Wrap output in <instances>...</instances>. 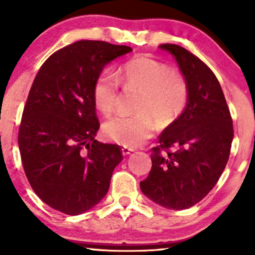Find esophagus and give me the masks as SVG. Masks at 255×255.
I'll return each instance as SVG.
<instances>
[{
	"mask_svg": "<svg viewBox=\"0 0 255 255\" xmlns=\"http://www.w3.org/2000/svg\"><path fill=\"white\" fill-rule=\"evenodd\" d=\"M122 150H123V154H124V155H128V154H130V153L131 152H133V150H135V149H133V148H130V147H123V148H122Z\"/></svg>",
	"mask_w": 255,
	"mask_h": 255,
	"instance_id": "1",
	"label": "esophagus"
}]
</instances>
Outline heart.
Segmentation results:
<instances>
[{"instance_id":"heart-1","label":"heart","mask_w":255,"mask_h":255,"mask_svg":"<svg viewBox=\"0 0 255 255\" xmlns=\"http://www.w3.org/2000/svg\"><path fill=\"white\" fill-rule=\"evenodd\" d=\"M124 89L139 92L133 116H117L105 124L106 136L125 147L143 143L153 135L155 122L166 128L176 122L185 112L190 97L188 83L181 73L171 70L165 63L150 57H136L125 62L116 76L102 73L92 86L96 108L109 117L116 111Z\"/></svg>"}]
</instances>
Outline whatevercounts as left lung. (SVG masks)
Returning a JSON list of instances; mask_svg holds the SVG:
<instances>
[{"label":"left lung","instance_id":"1","mask_svg":"<svg viewBox=\"0 0 255 255\" xmlns=\"http://www.w3.org/2000/svg\"><path fill=\"white\" fill-rule=\"evenodd\" d=\"M176 59L188 83L185 112L169 125L150 153L152 169L139 182L141 191L168 209H187L201 202L225 169L234 127L215 74L181 46L163 43Z\"/></svg>","mask_w":255,"mask_h":255}]
</instances>
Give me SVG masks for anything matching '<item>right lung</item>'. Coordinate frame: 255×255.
<instances>
[{
	"mask_svg": "<svg viewBox=\"0 0 255 255\" xmlns=\"http://www.w3.org/2000/svg\"><path fill=\"white\" fill-rule=\"evenodd\" d=\"M131 51L76 41L48 57L35 76L19 125V150L34 192L58 212L78 215L95 207L123 160L118 144L95 139L100 122L92 86L106 64Z\"/></svg>",
	"mask_w": 255,
	"mask_h": 255,
	"instance_id": "1",
	"label": "right lung"
}]
</instances>
